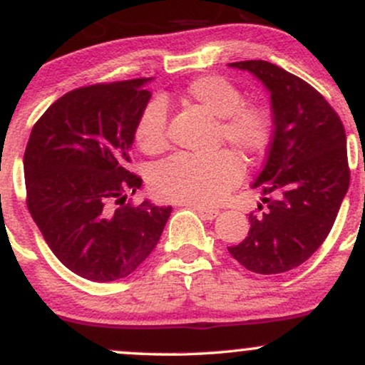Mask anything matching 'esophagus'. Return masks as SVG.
<instances>
[{
    "instance_id": "1",
    "label": "esophagus",
    "mask_w": 365,
    "mask_h": 365,
    "mask_svg": "<svg viewBox=\"0 0 365 365\" xmlns=\"http://www.w3.org/2000/svg\"><path fill=\"white\" fill-rule=\"evenodd\" d=\"M194 209L199 212V216L202 217V220H207V221H212L217 215H220V211H216V209H207V207H199V206H195Z\"/></svg>"
}]
</instances>
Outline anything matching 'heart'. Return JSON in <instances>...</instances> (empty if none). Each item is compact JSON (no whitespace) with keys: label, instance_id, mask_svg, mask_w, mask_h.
Instances as JSON below:
<instances>
[{"label":"heart","instance_id":"1","mask_svg":"<svg viewBox=\"0 0 365 365\" xmlns=\"http://www.w3.org/2000/svg\"><path fill=\"white\" fill-rule=\"evenodd\" d=\"M180 98L216 116V142H226L245 158L255 161L271 145L274 120L271 108L259 101H244L233 82L220 75H204L183 87ZM168 113L159 99H153L139 113L133 139L145 154H159L168 148ZM244 166L230 150L209 156L177 154L150 171V192L159 200L192 206H212L240 182Z\"/></svg>","mask_w":365,"mask_h":365}]
</instances>
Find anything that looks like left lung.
<instances>
[{
	"label": "left lung",
	"mask_w": 365,
	"mask_h": 365,
	"mask_svg": "<svg viewBox=\"0 0 365 365\" xmlns=\"http://www.w3.org/2000/svg\"><path fill=\"white\" fill-rule=\"evenodd\" d=\"M228 65L264 83L274 120L266 165L252 183L266 207L250 212L249 235L228 252L252 273H284L307 261L333 228L350 185L345 128L319 92L287 70L262 60Z\"/></svg>",
	"instance_id": "8db88e82"
}]
</instances>
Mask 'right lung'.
<instances>
[{
	"instance_id": "obj_1",
	"label": "right lung",
	"mask_w": 365,
	"mask_h": 365,
	"mask_svg": "<svg viewBox=\"0 0 365 365\" xmlns=\"http://www.w3.org/2000/svg\"><path fill=\"white\" fill-rule=\"evenodd\" d=\"M153 78L96 83L66 92L37 120L24 154L27 207L46 244L75 274L116 282L158 245L171 215L149 200L130 173V148Z\"/></svg>"
}]
</instances>
